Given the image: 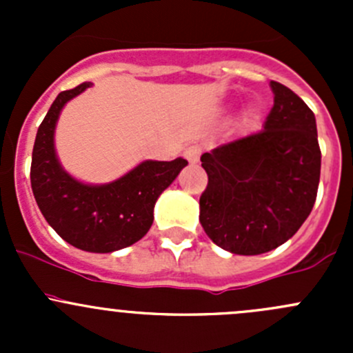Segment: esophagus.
I'll list each match as a JSON object with an SVG mask.
<instances>
[{
  "label": "esophagus",
  "mask_w": 353,
  "mask_h": 353,
  "mask_svg": "<svg viewBox=\"0 0 353 353\" xmlns=\"http://www.w3.org/2000/svg\"><path fill=\"white\" fill-rule=\"evenodd\" d=\"M199 155H201V147H198V145H191V147H188L184 150V157H186L190 163H196L199 160Z\"/></svg>",
  "instance_id": "esophagus-1"
}]
</instances>
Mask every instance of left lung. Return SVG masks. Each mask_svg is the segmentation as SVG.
Segmentation results:
<instances>
[{
	"mask_svg": "<svg viewBox=\"0 0 353 353\" xmlns=\"http://www.w3.org/2000/svg\"><path fill=\"white\" fill-rule=\"evenodd\" d=\"M270 87L273 108L263 130L201 155L208 186L199 198V222L232 254H263L287 243L318 194L314 112L285 85L270 81Z\"/></svg>",
	"mask_w": 353,
	"mask_h": 353,
	"instance_id": "8db88e82",
	"label": "left lung"
}]
</instances>
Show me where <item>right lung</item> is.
I'll use <instances>...</instances> for the list:
<instances>
[{
  "mask_svg": "<svg viewBox=\"0 0 353 353\" xmlns=\"http://www.w3.org/2000/svg\"><path fill=\"white\" fill-rule=\"evenodd\" d=\"M92 87L90 81L56 97L35 137L30 184L49 225L74 248L112 252L138 243L154 223V206L188 160H143L119 179L87 184L68 174L59 162L54 133L59 114L71 99Z\"/></svg>",
  "mask_w": 353,
  "mask_h": 353,
  "instance_id": "right-lung-1",
  "label": "right lung"
}]
</instances>
